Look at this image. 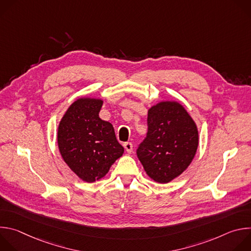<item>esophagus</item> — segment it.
<instances>
[{
    "instance_id": "esophagus-1",
    "label": "esophagus",
    "mask_w": 251,
    "mask_h": 251,
    "mask_svg": "<svg viewBox=\"0 0 251 251\" xmlns=\"http://www.w3.org/2000/svg\"><path fill=\"white\" fill-rule=\"evenodd\" d=\"M124 148H125V150L128 152V153H131L132 151H133V144L131 142H126V143H124Z\"/></svg>"
}]
</instances>
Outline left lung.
<instances>
[{
	"label": "left lung",
	"instance_id": "left-lung-1",
	"mask_svg": "<svg viewBox=\"0 0 251 251\" xmlns=\"http://www.w3.org/2000/svg\"><path fill=\"white\" fill-rule=\"evenodd\" d=\"M148 132L137 148L147 175L160 184L180 176L193 161L198 145L197 126L177 102L164 101L148 112Z\"/></svg>",
	"mask_w": 251,
	"mask_h": 251
}]
</instances>
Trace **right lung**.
<instances>
[{
    "label": "right lung",
    "instance_id": "1",
    "mask_svg": "<svg viewBox=\"0 0 251 251\" xmlns=\"http://www.w3.org/2000/svg\"><path fill=\"white\" fill-rule=\"evenodd\" d=\"M102 103L100 99L76 100L58 126L57 143L64 162L87 183L103 177L124 152L112 124L99 117Z\"/></svg>",
    "mask_w": 251,
    "mask_h": 251
}]
</instances>
